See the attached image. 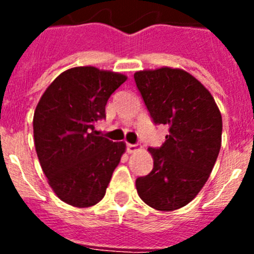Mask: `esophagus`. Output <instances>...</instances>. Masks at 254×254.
I'll return each mask as SVG.
<instances>
[{
	"instance_id": "34e87169",
	"label": "esophagus",
	"mask_w": 254,
	"mask_h": 254,
	"mask_svg": "<svg viewBox=\"0 0 254 254\" xmlns=\"http://www.w3.org/2000/svg\"><path fill=\"white\" fill-rule=\"evenodd\" d=\"M137 151V146L136 145H132V143H127V152L132 154V152Z\"/></svg>"
}]
</instances>
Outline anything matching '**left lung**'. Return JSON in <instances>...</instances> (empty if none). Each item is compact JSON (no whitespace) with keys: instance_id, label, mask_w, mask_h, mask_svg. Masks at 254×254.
Segmentation results:
<instances>
[{"instance_id":"obj_1","label":"left lung","mask_w":254,"mask_h":254,"mask_svg":"<svg viewBox=\"0 0 254 254\" xmlns=\"http://www.w3.org/2000/svg\"><path fill=\"white\" fill-rule=\"evenodd\" d=\"M133 77L154 122L169 127L163 146L147 149L154 168L136 179L137 193L155 210H178L212 172L221 147V113L210 91L185 69H142Z\"/></svg>"}]
</instances>
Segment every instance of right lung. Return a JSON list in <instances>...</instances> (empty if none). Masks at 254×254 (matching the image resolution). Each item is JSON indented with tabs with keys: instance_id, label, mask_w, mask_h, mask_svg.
<instances>
[{
	"instance_id": "right-lung-1",
	"label": "right lung",
	"mask_w": 254,
	"mask_h": 254,
	"mask_svg": "<svg viewBox=\"0 0 254 254\" xmlns=\"http://www.w3.org/2000/svg\"><path fill=\"white\" fill-rule=\"evenodd\" d=\"M127 80L93 66L73 67L47 87L33 118L40 167L58 198L73 207L102 201L126 151L125 142L98 136L109 96Z\"/></svg>"
}]
</instances>
